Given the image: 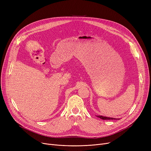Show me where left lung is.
I'll return each mask as SVG.
<instances>
[{"label": "left lung", "instance_id": "1", "mask_svg": "<svg viewBox=\"0 0 151 151\" xmlns=\"http://www.w3.org/2000/svg\"><path fill=\"white\" fill-rule=\"evenodd\" d=\"M98 117L101 119L103 120H110V119H116L115 118H111V117H104V116H97Z\"/></svg>", "mask_w": 151, "mask_h": 151}]
</instances>
